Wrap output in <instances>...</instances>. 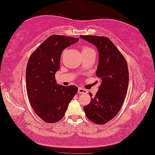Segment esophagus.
Instances as JSON below:
<instances>
[{"label":"esophagus","mask_w":155,"mask_h":155,"mask_svg":"<svg viewBox=\"0 0 155 155\" xmlns=\"http://www.w3.org/2000/svg\"><path fill=\"white\" fill-rule=\"evenodd\" d=\"M78 92L79 94H86V93H87V91L86 90L83 89L82 87H79Z\"/></svg>","instance_id":"esophagus-1"}]
</instances>
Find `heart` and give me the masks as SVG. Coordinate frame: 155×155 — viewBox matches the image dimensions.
Returning a JSON list of instances; mask_svg holds the SVG:
<instances>
[{"mask_svg": "<svg viewBox=\"0 0 155 155\" xmlns=\"http://www.w3.org/2000/svg\"><path fill=\"white\" fill-rule=\"evenodd\" d=\"M82 53H85V52H87V51H93V49L91 48V47H88V46H84L82 47Z\"/></svg>", "mask_w": 155, "mask_h": 155, "instance_id": "1", "label": "heart"}]
</instances>
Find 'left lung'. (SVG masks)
Masks as SVG:
<instances>
[{
	"mask_svg": "<svg viewBox=\"0 0 155 155\" xmlns=\"http://www.w3.org/2000/svg\"><path fill=\"white\" fill-rule=\"evenodd\" d=\"M80 39L95 45L99 53L96 74L101 84L96 96L91 97L84 110L87 118L96 124L111 120L120 110L128 86L127 62L111 40L106 37L81 35Z\"/></svg>",
	"mask_w": 155,
	"mask_h": 155,
	"instance_id": "left-lung-1",
	"label": "left lung"
}]
</instances>
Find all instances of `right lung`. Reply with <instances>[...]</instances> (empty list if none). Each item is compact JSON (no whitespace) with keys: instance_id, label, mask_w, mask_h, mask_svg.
Masks as SVG:
<instances>
[{"instance_id":"1","label":"right lung","mask_w":155,"mask_h":155,"mask_svg":"<svg viewBox=\"0 0 155 155\" xmlns=\"http://www.w3.org/2000/svg\"><path fill=\"white\" fill-rule=\"evenodd\" d=\"M79 39L53 35L30 56L26 69L27 95L35 112L44 122L54 123L62 119L78 92L75 86L58 85L55 75L60 68L63 51Z\"/></svg>"}]
</instances>
